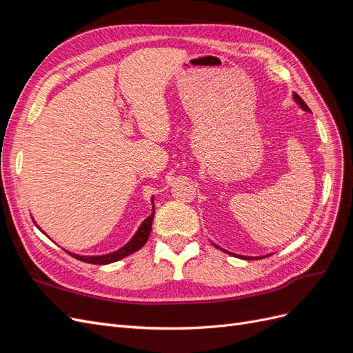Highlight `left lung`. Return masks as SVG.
<instances>
[{"label": "left lung", "instance_id": "1", "mask_svg": "<svg viewBox=\"0 0 353 353\" xmlns=\"http://www.w3.org/2000/svg\"><path fill=\"white\" fill-rule=\"evenodd\" d=\"M293 100L299 104V108H301L302 110H305V112H309L311 113V110H309V108L306 105V103L299 97V95L296 94V92H293ZM213 245H215V248H218V249H221L222 252H225V253H228V254H231V256H236V258H240V259H244V261H253V259H261V258H266V256H270V254H265V256H243V254H236V253H231V252H228V250H225V249H222V248H219L218 244H215V243H212Z\"/></svg>", "mask_w": 353, "mask_h": 353}]
</instances>
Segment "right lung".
Returning a JSON list of instances; mask_svg holds the SVG:
<instances>
[{
    "label": "right lung",
    "instance_id": "1",
    "mask_svg": "<svg viewBox=\"0 0 353 353\" xmlns=\"http://www.w3.org/2000/svg\"><path fill=\"white\" fill-rule=\"evenodd\" d=\"M153 201V197H152ZM153 218H154V203H153V212L150 213V216H147L141 225L138 227L137 232L132 236V239L128 241L125 245H122L121 249H117L112 253L108 254H97V256H83V254H77V253H72L68 252L70 256H73L74 259L82 261V262H87V263H94V265H108V263H113L121 261L126 256H130L132 253H135L137 250H140L143 245L147 243L148 237H150V231H152V223H153ZM37 225V223H35ZM38 227V225H37ZM39 228V227H38ZM41 230V228H39ZM42 231V230H41ZM44 232V231H42Z\"/></svg>",
    "mask_w": 353,
    "mask_h": 353
}]
</instances>
